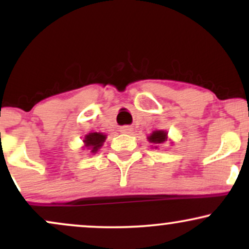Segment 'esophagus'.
Masks as SVG:
<instances>
[{
	"label": "esophagus",
	"instance_id": "34e87169",
	"mask_svg": "<svg viewBox=\"0 0 249 249\" xmlns=\"http://www.w3.org/2000/svg\"><path fill=\"white\" fill-rule=\"evenodd\" d=\"M121 132H123V133H131L132 132V127L131 126H123V127H121Z\"/></svg>",
	"mask_w": 249,
	"mask_h": 249
}]
</instances>
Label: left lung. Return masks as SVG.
I'll list each match as a JSON object with an SVG mask.
<instances>
[{"mask_svg": "<svg viewBox=\"0 0 249 249\" xmlns=\"http://www.w3.org/2000/svg\"><path fill=\"white\" fill-rule=\"evenodd\" d=\"M148 142H153V144H161V142L167 141V132L165 131H153L152 134L147 137ZM157 147V146H156Z\"/></svg>", "mask_w": 249, "mask_h": 249, "instance_id": "left-lung-1", "label": "left lung"}]
</instances>
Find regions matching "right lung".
<instances>
[{"instance_id":"1","label":"right lung","mask_w":249,"mask_h":249,"mask_svg":"<svg viewBox=\"0 0 249 249\" xmlns=\"http://www.w3.org/2000/svg\"><path fill=\"white\" fill-rule=\"evenodd\" d=\"M107 139V136L99 132H93L89 133L85 136L84 138V144L85 147H88V150H90L91 153H96L99 148L102 147L103 142Z\"/></svg>"}]
</instances>
